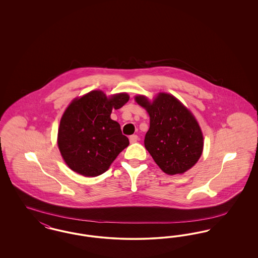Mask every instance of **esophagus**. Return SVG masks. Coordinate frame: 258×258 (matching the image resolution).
<instances>
[{
	"label": "esophagus",
	"mask_w": 258,
	"mask_h": 258,
	"mask_svg": "<svg viewBox=\"0 0 258 258\" xmlns=\"http://www.w3.org/2000/svg\"><path fill=\"white\" fill-rule=\"evenodd\" d=\"M137 140H138V136H137V135H132V136H130V142H131L132 144L137 142Z\"/></svg>",
	"instance_id": "esophagus-1"
}]
</instances>
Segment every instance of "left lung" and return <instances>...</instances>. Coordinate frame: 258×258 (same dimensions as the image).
Returning <instances> with one entry per match:
<instances>
[{"instance_id": "left-lung-1", "label": "left lung", "mask_w": 258, "mask_h": 258, "mask_svg": "<svg viewBox=\"0 0 258 258\" xmlns=\"http://www.w3.org/2000/svg\"><path fill=\"white\" fill-rule=\"evenodd\" d=\"M135 100L150 117L144 144L160 169L176 175L194 167L202 155L204 138L192 112L176 97L164 92L152 100L136 95Z\"/></svg>"}]
</instances>
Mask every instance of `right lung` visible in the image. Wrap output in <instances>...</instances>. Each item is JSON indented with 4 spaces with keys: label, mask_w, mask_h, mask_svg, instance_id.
Masks as SVG:
<instances>
[{
    "label": "right lung",
    "mask_w": 258,
    "mask_h": 258,
    "mask_svg": "<svg viewBox=\"0 0 258 258\" xmlns=\"http://www.w3.org/2000/svg\"><path fill=\"white\" fill-rule=\"evenodd\" d=\"M128 99L127 93L106 96L94 90L69 104L60 121L57 143L73 171L84 177L101 175L128 146L120 123L110 118L112 110L121 108Z\"/></svg>",
    "instance_id": "add662e5"
}]
</instances>
